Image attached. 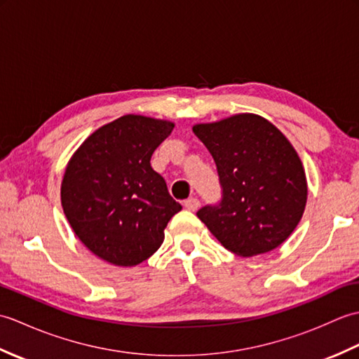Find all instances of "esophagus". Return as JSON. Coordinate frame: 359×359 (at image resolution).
I'll return each mask as SVG.
<instances>
[{"instance_id": "1", "label": "esophagus", "mask_w": 359, "mask_h": 359, "mask_svg": "<svg viewBox=\"0 0 359 359\" xmlns=\"http://www.w3.org/2000/svg\"><path fill=\"white\" fill-rule=\"evenodd\" d=\"M184 207L189 211H196L199 208V199H197V197H189V199L184 202Z\"/></svg>"}]
</instances>
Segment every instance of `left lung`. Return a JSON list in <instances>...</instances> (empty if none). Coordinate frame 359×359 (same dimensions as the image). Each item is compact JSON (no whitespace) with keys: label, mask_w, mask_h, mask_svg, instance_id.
<instances>
[{"label":"left lung","mask_w":359,"mask_h":359,"mask_svg":"<svg viewBox=\"0 0 359 359\" xmlns=\"http://www.w3.org/2000/svg\"><path fill=\"white\" fill-rule=\"evenodd\" d=\"M193 133L217 166L222 199L197 217L231 253L251 257L279 247L299 224L307 179L299 156L279 129L256 114H236Z\"/></svg>","instance_id":"1"}]
</instances>
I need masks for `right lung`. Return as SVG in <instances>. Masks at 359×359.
I'll list each match as a JSON object with an SVG mask.
<instances>
[{"instance_id": "add662e5", "label": "right lung", "mask_w": 359, "mask_h": 359, "mask_svg": "<svg viewBox=\"0 0 359 359\" xmlns=\"http://www.w3.org/2000/svg\"><path fill=\"white\" fill-rule=\"evenodd\" d=\"M172 128V121L128 114L90 134L67 163L63 211L79 239L103 261L118 266L147 261L182 210L151 168L152 152Z\"/></svg>"}]
</instances>
